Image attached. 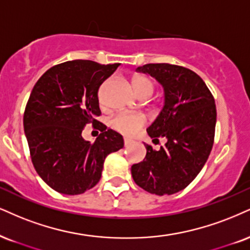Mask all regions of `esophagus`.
Listing matches in <instances>:
<instances>
[{
	"label": "esophagus",
	"instance_id": "1",
	"mask_svg": "<svg viewBox=\"0 0 250 250\" xmlns=\"http://www.w3.org/2000/svg\"><path fill=\"white\" fill-rule=\"evenodd\" d=\"M133 143H134V141L132 140V139H128V138H125V139H124V145H125V147L130 146V145H132Z\"/></svg>",
	"mask_w": 250,
	"mask_h": 250
}]
</instances>
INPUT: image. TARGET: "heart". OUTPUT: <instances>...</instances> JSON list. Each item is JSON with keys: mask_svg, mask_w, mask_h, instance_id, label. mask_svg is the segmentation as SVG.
<instances>
[{"mask_svg": "<svg viewBox=\"0 0 250 250\" xmlns=\"http://www.w3.org/2000/svg\"><path fill=\"white\" fill-rule=\"evenodd\" d=\"M132 85L138 96L147 95L149 96L153 91V83L147 76L134 75L132 79ZM146 124V118L140 113H119L111 120V126L124 135H135Z\"/></svg>", "mask_w": 250, "mask_h": 250, "instance_id": "obj_1", "label": "heart"}]
</instances>
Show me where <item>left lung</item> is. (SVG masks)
I'll use <instances>...</instances> for the list:
<instances>
[{
	"instance_id": "obj_1",
	"label": "left lung",
	"mask_w": 250,
	"mask_h": 250,
	"mask_svg": "<svg viewBox=\"0 0 250 250\" xmlns=\"http://www.w3.org/2000/svg\"><path fill=\"white\" fill-rule=\"evenodd\" d=\"M137 70L150 74L165 91V104L147 128L159 150L145 144L144 161L132 166L135 183L155 195H172L195 180L213 146L217 110L214 98L199 75L170 63H147Z\"/></svg>"
}]
</instances>
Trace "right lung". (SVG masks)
<instances>
[{
  "label": "right lung",
  "instance_id": "1",
  "mask_svg": "<svg viewBox=\"0 0 250 250\" xmlns=\"http://www.w3.org/2000/svg\"><path fill=\"white\" fill-rule=\"evenodd\" d=\"M119 63L73 60L42 74L31 91L24 112V132L36 171L63 195H80L101 180L104 160L124 147V139L100 125L94 143L83 139V127L101 115L98 89Z\"/></svg>",
  "mask_w": 250,
  "mask_h": 250
}]
</instances>
